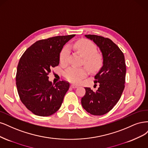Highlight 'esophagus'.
<instances>
[{
	"label": "esophagus",
	"mask_w": 148,
	"mask_h": 148,
	"mask_svg": "<svg viewBox=\"0 0 148 148\" xmlns=\"http://www.w3.org/2000/svg\"><path fill=\"white\" fill-rule=\"evenodd\" d=\"M71 87L73 88H77V85H75L72 84V85H71Z\"/></svg>",
	"instance_id": "34e87169"
}]
</instances>
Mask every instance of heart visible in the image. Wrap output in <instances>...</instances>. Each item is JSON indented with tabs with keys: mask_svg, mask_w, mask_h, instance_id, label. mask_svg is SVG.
I'll list each match as a JSON object with an SVG mask.
<instances>
[{
	"mask_svg": "<svg viewBox=\"0 0 148 148\" xmlns=\"http://www.w3.org/2000/svg\"><path fill=\"white\" fill-rule=\"evenodd\" d=\"M74 47L85 58L84 63L91 70L98 69L102 63V58L97 53V47L92 41L87 39H82L76 42ZM70 49L68 45L65 46L62 49L60 60L62 64L67 63ZM87 75V71L84 68H76L71 66L66 69L64 73V77L71 82L79 84Z\"/></svg>",
	"mask_w": 148,
	"mask_h": 148,
	"instance_id": "obj_1",
	"label": "heart"
}]
</instances>
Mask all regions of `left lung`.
<instances>
[{
  "mask_svg": "<svg viewBox=\"0 0 148 148\" xmlns=\"http://www.w3.org/2000/svg\"><path fill=\"white\" fill-rule=\"evenodd\" d=\"M99 49L103 57V66L95 76V83L99 88L93 92L85 87V94L81 104L88 112L102 116L111 111L121 98L124 89L126 65L125 57L118 46L108 38L96 35H85Z\"/></svg>",
  "mask_w": 148,
  "mask_h": 148,
  "instance_id": "left-lung-1",
  "label": "left lung"
}]
</instances>
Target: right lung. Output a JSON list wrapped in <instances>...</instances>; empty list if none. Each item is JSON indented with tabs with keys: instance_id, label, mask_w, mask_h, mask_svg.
I'll use <instances>...</instances> for the list:
<instances>
[{
	"instance_id": "1",
	"label": "right lung",
	"mask_w": 148,
	"mask_h": 148,
	"mask_svg": "<svg viewBox=\"0 0 148 148\" xmlns=\"http://www.w3.org/2000/svg\"><path fill=\"white\" fill-rule=\"evenodd\" d=\"M75 35L38 40L29 47L19 61L16 82L19 97L35 115L49 116L60 108L69 84L49 80L51 69L60 63L63 46Z\"/></svg>"
}]
</instances>
